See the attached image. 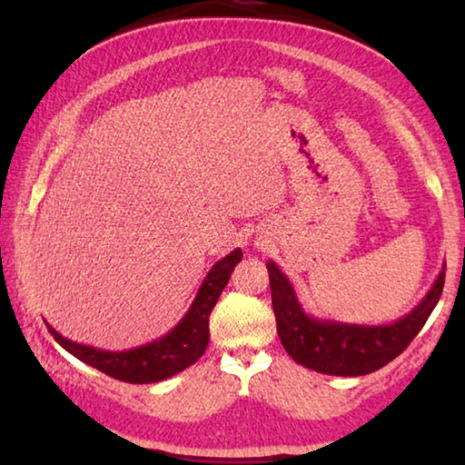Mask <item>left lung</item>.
<instances>
[{
    "instance_id": "obj_1",
    "label": "left lung",
    "mask_w": 465,
    "mask_h": 465,
    "mask_svg": "<svg viewBox=\"0 0 465 465\" xmlns=\"http://www.w3.org/2000/svg\"><path fill=\"white\" fill-rule=\"evenodd\" d=\"M265 268L270 273L278 335L285 351L303 368L341 378L371 373L398 358L438 305L446 278L443 265L418 305L398 320L373 325L315 318L303 310L290 278L278 268V263L270 260Z\"/></svg>"
}]
</instances>
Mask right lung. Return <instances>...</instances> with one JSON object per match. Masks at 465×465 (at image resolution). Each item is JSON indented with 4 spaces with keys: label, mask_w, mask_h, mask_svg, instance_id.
<instances>
[{
    "label": "right lung",
    "mask_w": 465,
    "mask_h": 465,
    "mask_svg": "<svg viewBox=\"0 0 465 465\" xmlns=\"http://www.w3.org/2000/svg\"><path fill=\"white\" fill-rule=\"evenodd\" d=\"M242 258L243 252L238 248L227 253L220 262H215L203 278L183 318L162 338L137 345V348L110 351L94 348V345L77 343L64 338L62 333L55 331L45 322L47 331L74 358L107 373L110 378L127 383H155L167 380L190 368L203 355L207 343H210V313Z\"/></svg>",
    "instance_id": "obj_1"
}]
</instances>
